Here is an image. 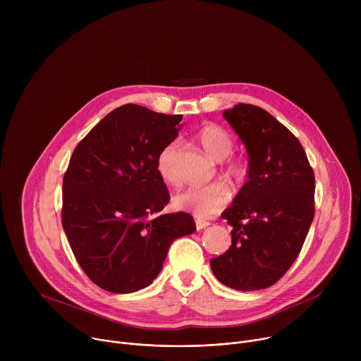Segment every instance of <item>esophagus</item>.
Listing matches in <instances>:
<instances>
[{
	"instance_id": "obj_1",
	"label": "esophagus",
	"mask_w": 361,
	"mask_h": 361,
	"mask_svg": "<svg viewBox=\"0 0 361 361\" xmlns=\"http://www.w3.org/2000/svg\"><path fill=\"white\" fill-rule=\"evenodd\" d=\"M209 226H210V221L200 220V219H197V220H195V227H197V230H202V228L209 227Z\"/></svg>"
}]
</instances>
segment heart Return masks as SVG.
<instances>
[{
	"label": "heart",
	"instance_id": "obj_1",
	"mask_svg": "<svg viewBox=\"0 0 361 361\" xmlns=\"http://www.w3.org/2000/svg\"><path fill=\"white\" fill-rule=\"evenodd\" d=\"M197 142L209 156L221 161V173L235 183H241L248 176V161L241 156H233L234 138L221 126L216 123H205L195 131ZM178 141H169L160 151L156 160L159 176L171 185L178 184V173L176 169V156ZM230 201V190L223 183L207 185H191L173 198V205L177 210L187 212L198 219H209L220 213Z\"/></svg>",
	"mask_w": 361,
	"mask_h": 361
}]
</instances>
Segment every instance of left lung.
<instances>
[{"label": "left lung", "instance_id": "left-lung-1", "mask_svg": "<svg viewBox=\"0 0 361 361\" xmlns=\"http://www.w3.org/2000/svg\"><path fill=\"white\" fill-rule=\"evenodd\" d=\"M247 147L248 180L221 214L231 245L212 259L227 287L251 291L276 284L298 257L314 219V171L297 137L252 104L223 113Z\"/></svg>", "mask_w": 361, "mask_h": 361}]
</instances>
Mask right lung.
I'll list each match as a JSON object with an SVG mask.
<instances>
[{"instance_id":"obj_1","label":"right lung","mask_w":361,"mask_h":361,"mask_svg":"<svg viewBox=\"0 0 361 361\" xmlns=\"http://www.w3.org/2000/svg\"><path fill=\"white\" fill-rule=\"evenodd\" d=\"M183 116L126 104L102 118L74 148L63 178L61 223L87 277L111 293L152 283L173 241L195 231L170 201L159 151L177 138Z\"/></svg>"}]
</instances>
